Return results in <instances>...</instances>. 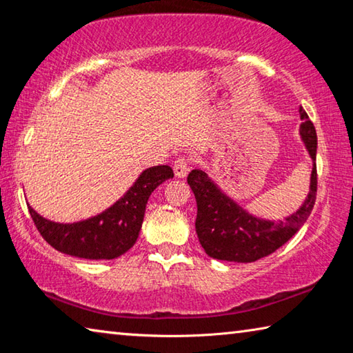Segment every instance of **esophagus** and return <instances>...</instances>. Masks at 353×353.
<instances>
[{"mask_svg":"<svg viewBox=\"0 0 353 353\" xmlns=\"http://www.w3.org/2000/svg\"><path fill=\"white\" fill-rule=\"evenodd\" d=\"M172 168H174V174H176V177H179V179H183V177H187V174L190 172V162L187 159H183V157H181V159H177L176 162H174V166H172Z\"/></svg>","mask_w":353,"mask_h":353,"instance_id":"34e87169","label":"esophagus"}]
</instances>
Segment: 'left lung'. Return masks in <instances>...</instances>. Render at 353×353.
<instances>
[{"label":"left lung","mask_w":353,"mask_h":353,"mask_svg":"<svg viewBox=\"0 0 353 353\" xmlns=\"http://www.w3.org/2000/svg\"><path fill=\"white\" fill-rule=\"evenodd\" d=\"M301 119L299 135L312 159L310 190L301 207L283 219L255 216L224 193L205 171L196 168L190 172L187 182L198 204L196 234L208 256L223 261L252 263L283 246L305 224L313 210L316 190H318V177H316L318 137L313 123L302 109Z\"/></svg>","instance_id":"left-lung-1"}]
</instances>
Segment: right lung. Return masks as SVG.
Wrapping results in <instances>:
<instances>
[{"instance_id": "right-lung-1", "label": "right lung", "mask_w": 353, "mask_h": 353, "mask_svg": "<svg viewBox=\"0 0 353 353\" xmlns=\"http://www.w3.org/2000/svg\"><path fill=\"white\" fill-rule=\"evenodd\" d=\"M172 177L174 172L168 165L146 168L115 204L77 223H56L41 216L29 204L28 208L40 235L59 252L87 260H113L134 246L149 196Z\"/></svg>"}]
</instances>
